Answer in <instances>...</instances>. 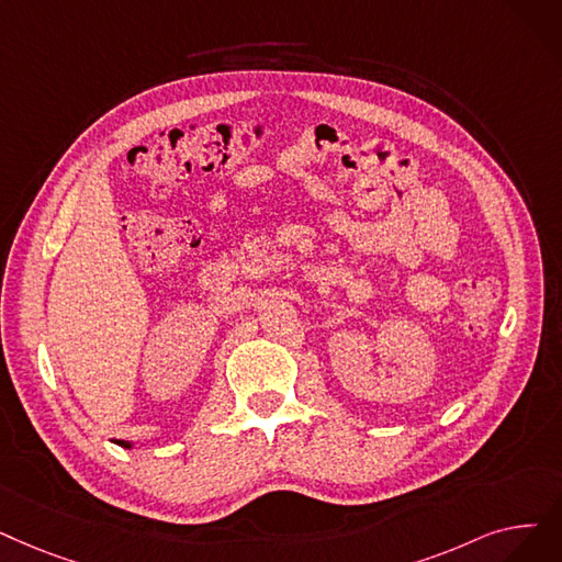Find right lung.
I'll return each instance as SVG.
<instances>
[{
  "label": "right lung",
  "instance_id": "1",
  "mask_svg": "<svg viewBox=\"0 0 562 562\" xmlns=\"http://www.w3.org/2000/svg\"><path fill=\"white\" fill-rule=\"evenodd\" d=\"M121 446H124V448H133V443H126V441H121Z\"/></svg>",
  "mask_w": 562,
  "mask_h": 562
}]
</instances>
